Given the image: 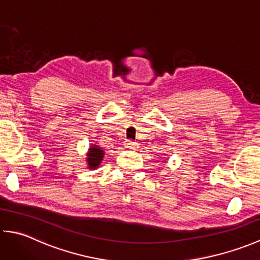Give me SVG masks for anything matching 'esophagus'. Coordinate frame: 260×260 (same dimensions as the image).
<instances>
[{
	"mask_svg": "<svg viewBox=\"0 0 260 260\" xmlns=\"http://www.w3.org/2000/svg\"><path fill=\"white\" fill-rule=\"evenodd\" d=\"M137 145H139V144H137L136 142L131 141V140H126L125 143H124V146L127 147V148H131V150H135Z\"/></svg>",
	"mask_w": 260,
	"mask_h": 260,
	"instance_id": "1",
	"label": "esophagus"
}]
</instances>
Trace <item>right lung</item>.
<instances>
[{
  "mask_svg": "<svg viewBox=\"0 0 260 260\" xmlns=\"http://www.w3.org/2000/svg\"><path fill=\"white\" fill-rule=\"evenodd\" d=\"M104 154H105V152L102 150L101 147L92 144L89 148V151H88V153H87L88 169H90V170L97 169L103 161Z\"/></svg>",
  "mask_w": 260,
  "mask_h": 260,
  "instance_id": "obj_1",
  "label": "right lung"
}]
</instances>
